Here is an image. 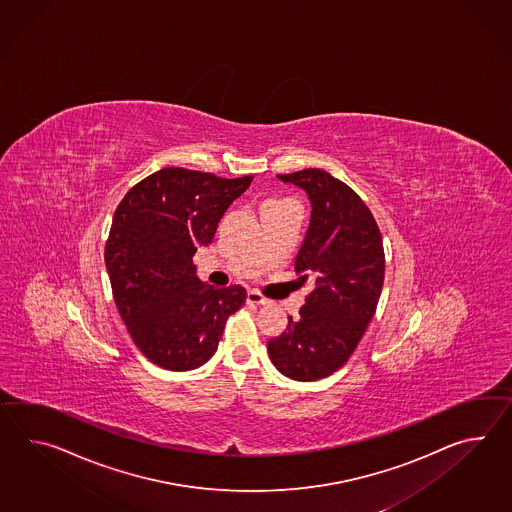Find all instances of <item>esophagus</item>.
<instances>
[{
    "instance_id": "esophagus-1",
    "label": "esophagus",
    "mask_w": 512,
    "mask_h": 512,
    "mask_svg": "<svg viewBox=\"0 0 512 512\" xmlns=\"http://www.w3.org/2000/svg\"><path fill=\"white\" fill-rule=\"evenodd\" d=\"M248 303H255V305H266L268 300L262 296L261 292H257V290H250V292H248Z\"/></svg>"
}]
</instances>
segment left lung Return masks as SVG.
I'll return each instance as SVG.
<instances>
[{"instance_id":"left-lung-1","label":"left lung","mask_w":512,"mask_h":512,"mask_svg":"<svg viewBox=\"0 0 512 512\" xmlns=\"http://www.w3.org/2000/svg\"><path fill=\"white\" fill-rule=\"evenodd\" d=\"M311 201V224L294 261L312 279L300 318L268 340L275 368L296 381H318L348 362L374 318L385 281L383 238L364 201L318 168L277 175Z\"/></svg>"}]
</instances>
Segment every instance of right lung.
<instances>
[{"instance_id": "add662e5", "label": "right lung", "mask_w": 512, "mask_h": 512, "mask_svg": "<svg viewBox=\"0 0 512 512\" xmlns=\"http://www.w3.org/2000/svg\"><path fill=\"white\" fill-rule=\"evenodd\" d=\"M251 179L163 168L131 188L114 211L105 246L114 301L138 349L164 370L187 372L209 361L225 320L246 301L240 285L200 281L192 257L211 244Z\"/></svg>"}]
</instances>
